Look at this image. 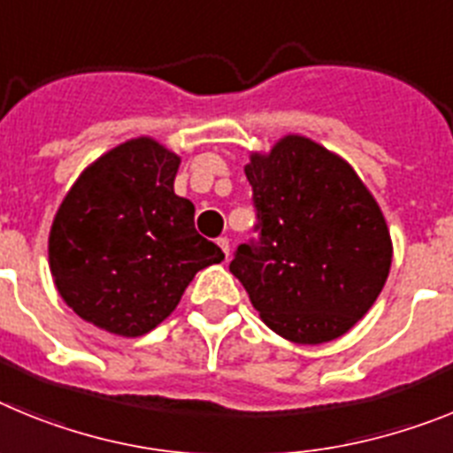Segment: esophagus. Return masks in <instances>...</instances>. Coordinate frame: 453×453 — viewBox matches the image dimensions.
<instances>
[{
	"instance_id": "obj_1",
	"label": "esophagus",
	"mask_w": 453,
	"mask_h": 453,
	"mask_svg": "<svg viewBox=\"0 0 453 453\" xmlns=\"http://www.w3.org/2000/svg\"><path fill=\"white\" fill-rule=\"evenodd\" d=\"M216 243H219V249L223 250V255H226V259L230 257V239H227V237H221V239H219V242H216Z\"/></svg>"
}]
</instances>
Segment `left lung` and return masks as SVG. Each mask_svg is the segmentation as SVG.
<instances>
[{"instance_id": "8db88e82", "label": "left lung", "mask_w": 453, "mask_h": 453, "mask_svg": "<svg viewBox=\"0 0 453 453\" xmlns=\"http://www.w3.org/2000/svg\"><path fill=\"white\" fill-rule=\"evenodd\" d=\"M259 237L239 243L232 275L273 333L337 340L379 298L392 242L379 203L342 157L289 134L246 168Z\"/></svg>"}]
</instances>
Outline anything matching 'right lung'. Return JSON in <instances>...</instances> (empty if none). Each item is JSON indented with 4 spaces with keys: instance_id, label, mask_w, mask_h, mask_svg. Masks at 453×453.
I'll return each mask as SVG.
<instances>
[{
    "instance_id": "right-lung-1",
    "label": "right lung",
    "mask_w": 453,
    "mask_h": 453,
    "mask_svg": "<svg viewBox=\"0 0 453 453\" xmlns=\"http://www.w3.org/2000/svg\"><path fill=\"white\" fill-rule=\"evenodd\" d=\"M180 157L141 136L90 164L50 230L58 294L84 321L123 337L150 333L178 308L194 275L226 255L173 191Z\"/></svg>"
}]
</instances>
